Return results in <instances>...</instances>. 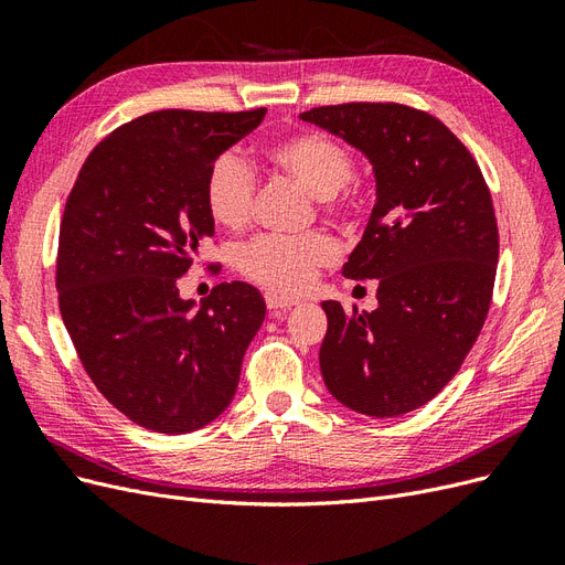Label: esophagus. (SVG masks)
<instances>
[{
	"mask_svg": "<svg viewBox=\"0 0 565 565\" xmlns=\"http://www.w3.org/2000/svg\"><path fill=\"white\" fill-rule=\"evenodd\" d=\"M264 299H266V306H268L270 311H287V309H292V306L299 303L295 297L278 295V292H273V289H268V292L264 295Z\"/></svg>",
	"mask_w": 565,
	"mask_h": 565,
	"instance_id": "34e87169",
	"label": "esophagus"
}]
</instances>
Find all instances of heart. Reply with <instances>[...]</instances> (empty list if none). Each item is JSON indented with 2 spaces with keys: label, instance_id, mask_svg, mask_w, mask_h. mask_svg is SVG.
<instances>
[{
  "label": "heart",
  "instance_id": "obj_1",
  "mask_svg": "<svg viewBox=\"0 0 565 565\" xmlns=\"http://www.w3.org/2000/svg\"><path fill=\"white\" fill-rule=\"evenodd\" d=\"M268 158L285 174L295 177L306 191L320 200L324 214L349 212V188L353 162L349 150L322 131H299L268 148ZM254 169L237 156L224 152L207 177L204 200L218 226L241 231L254 214ZM337 247L328 235L309 233L299 237L259 235L235 247L233 262L245 278L273 292L295 295L309 287L316 273L334 262Z\"/></svg>",
  "mask_w": 565,
  "mask_h": 565
}]
</instances>
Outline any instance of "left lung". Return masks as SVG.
<instances>
[{
    "label": "left lung",
    "instance_id": "left-lung-1",
    "mask_svg": "<svg viewBox=\"0 0 565 565\" xmlns=\"http://www.w3.org/2000/svg\"><path fill=\"white\" fill-rule=\"evenodd\" d=\"M299 117L361 150L377 193L341 273L377 280L380 306L347 316L339 301H322L324 386L367 417L413 413L455 377L490 309L500 235L486 179L424 110L344 104Z\"/></svg>",
    "mask_w": 565,
    "mask_h": 565
}]
</instances>
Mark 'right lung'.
<instances>
[{
	"mask_svg": "<svg viewBox=\"0 0 565 565\" xmlns=\"http://www.w3.org/2000/svg\"><path fill=\"white\" fill-rule=\"evenodd\" d=\"M247 113L158 110L100 141L65 202L58 306L96 388L131 422L188 434L231 405L266 303L247 282L181 299L214 237L204 200L212 164L262 125Z\"/></svg>",
	"mask_w": 565,
	"mask_h": 565,
	"instance_id": "add662e5",
	"label": "right lung"
}]
</instances>
